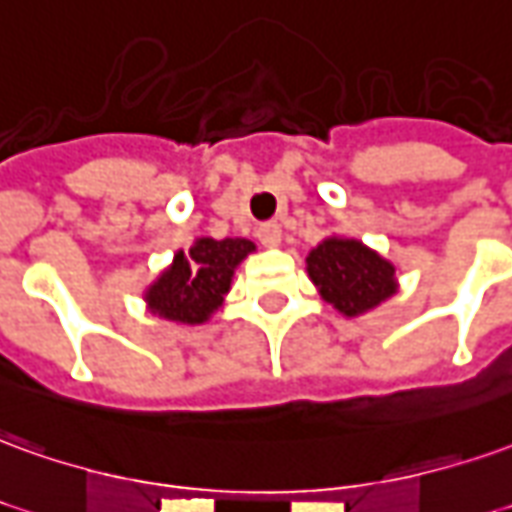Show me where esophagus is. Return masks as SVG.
<instances>
[{"mask_svg": "<svg viewBox=\"0 0 512 512\" xmlns=\"http://www.w3.org/2000/svg\"><path fill=\"white\" fill-rule=\"evenodd\" d=\"M257 241L263 246H280L282 241V230L277 221H266V224H260L257 227Z\"/></svg>", "mask_w": 512, "mask_h": 512, "instance_id": "obj_1", "label": "esophagus"}]
</instances>
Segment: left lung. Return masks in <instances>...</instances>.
<instances>
[{
    "label": "left lung",
    "mask_w": 512,
    "mask_h": 512,
    "mask_svg": "<svg viewBox=\"0 0 512 512\" xmlns=\"http://www.w3.org/2000/svg\"><path fill=\"white\" fill-rule=\"evenodd\" d=\"M307 274L343 316H360L396 293V268L355 238H327L307 255Z\"/></svg>",
    "instance_id": "8db88e82"
}]
</instances>
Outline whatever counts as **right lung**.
I'll return each mask as SVG.
<instances>
[{
    "instance_id": "add662e5",
    "label": "right lung",
    "mask_w": 512,
    "mask_h": 512,
    "mask_svg": "<svg viewBox=\"0 0 512 512\" xmlns=\"http://www.w3.org/2000/svg\"><path fill=\"white\" fill-rule=\"evenodd\" d=\"M255 244L246 238H196L188 252H177L149 288L146 305L155 316L177 324H202L219 310L230 291L232 274Z\"/></svg>"
}]
</instances>
